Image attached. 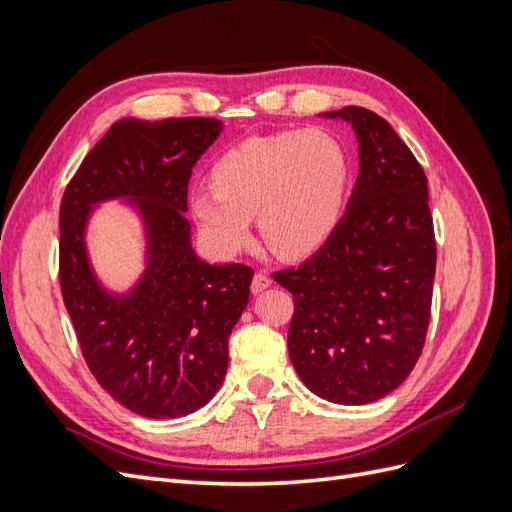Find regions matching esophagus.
I'll return each mask as SVG.
<instances>
[{
  "label": "esophagus",
  "mask_w": 512,
  "mask_h": 512,
  "mask_svg": "<svg viewBox=\"0 0 512 512\" xmlns=\"http://www.w3.org/2000/svg\"><path fill=\"white\" fill-rule=\"evenodd\" d=\"M271 286V277H269V273H265V271H258L256 275H254V280H252V292L254 294H260L262 290H267Z\"/></svg>",
  "instance_id": "34e87169"
}]
</instances>
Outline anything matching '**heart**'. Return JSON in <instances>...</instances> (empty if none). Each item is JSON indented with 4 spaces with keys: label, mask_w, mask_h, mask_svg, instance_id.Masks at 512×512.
<instances>
[{
    "label": "heart",
    "mask_w": 512,
    "mask_h": 512,
    "mask_svg": "<svg viewBox=\"0 0 512 512\" xmlns=\"http://www.w3.org/2000/svg\"><path fill=\"white\" fill-rule=\"evenodd\" d=\"M213 188L190 194V211L207 241L235 254L252 239V215L277 256L316 252L333 235L352 183V160L329 130L250 136L211 168Z\"/></svg>",
    "instance_id": "b5f03b06"
}]
</instances>
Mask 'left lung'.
<instances>
[{"label": "left lung", "mask_w": 512, "mask_h": 512, "mask_svg": "<svg viewBox=\"0 0 512 512\" xmlns=\"http://www.w3.org/2000/svg\"><path fill=\"white\" fill-rule=\"evenodd\" d=\"M320 117L352 126L359 177L327 243L273 280L294 299L288 352L301 382L363 406L393 393L425 344L436 277L427 177L376 113L346 106Z\"/></svg>", "instance_id": "obj_1"}]
</instances>
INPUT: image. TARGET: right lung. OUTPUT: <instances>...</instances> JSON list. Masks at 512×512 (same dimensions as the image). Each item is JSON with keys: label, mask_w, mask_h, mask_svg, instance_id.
Returning a JSON list of instances; mask_svg holds the SVG:
<instances>
[{"label": "right lung", "mask_w": 512, "mask_h": 512, "mask_svg": "<svg viewBox=\"0 0 512 512\" xmlns=\"http://www.w3.org/2000/svg\"><path fill=\"white\" fill-rule=\"evenodd\" d=\"M222 130L209 117H123L61 200L59 282L83 356L108 395L147 418H181L209 404L250 301L254 271L200 258L185 220L192 168ZM111 199L137 215L146 241L144 271L121 293L99 280L86 245L90 218Z\"/></svg>", "instance_id": "1"}]
</instances>
